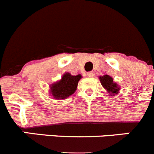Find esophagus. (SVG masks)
I'll list each match as a JSON object with an SVG mask.
<instances>
[{"label":"esophagus","mask_w":154,"mask_h":154,"mask_svg":"<svg viewBox=\"0 0 154 154\" xmlns=\"http://www.w3.org/2000/svg\"><path fill=\"white\" fill-rule=\"evenodd\" d=\"M87 75H88V76H89V77L92 78V77H94V76H95V72H89L87 73Z\"/></svg>","instance_id":"esophagus-1"}]
</instances>
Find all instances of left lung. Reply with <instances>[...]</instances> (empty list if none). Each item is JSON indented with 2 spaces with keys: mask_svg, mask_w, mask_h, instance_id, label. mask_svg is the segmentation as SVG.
Instances as JSON below:
<instances>
[{
  "mask_svg": "<svg viewBox=\"0 0 154 154\" xmlns=\"http://www.w3.org/2000/svg\"><path fill=\"white\" fill-rule=\"evenodd\" d=\"M99 79H100V82H101L102 85H103L108 92L116 94V92L119 91V88L118 87L117 84L114 83L113 79H112V77H110L108 75L100 76V77H99Z\"/></svg>",
  "mask_w": 154,
  "mask_h": 154,
  "instance_id": "8db88e82",
  "label": "left lung"
}]
</instances>
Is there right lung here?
<instances>
[{
    "instance_id": "1",
    "label": "right lung",
    "mask_w": 154,
    "mask_h": 154,
    "mask_svg": "<svg viewBox=\"0 0 154 154\" xmlns=\"http://www.w3.org/2000/svg\"><path fill=\"white\" fill-rule=\"evenodd\" d=\"M82 78L81 75H72L65 73L60 81L52 84L51 92L55 99H65L72 95L76 90L78 82Z\"/></svg>"
}]
</instances>
